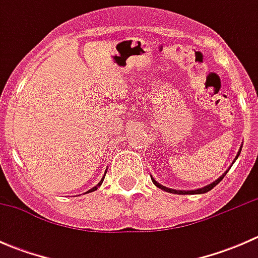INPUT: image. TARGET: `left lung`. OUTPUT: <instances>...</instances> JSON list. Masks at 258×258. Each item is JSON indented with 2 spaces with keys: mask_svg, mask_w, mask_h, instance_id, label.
Instances as JSON below:
<instances>
[{
  "mask_svg": "<svg viewBox=\"0 0 258 258\" xmlns=\"http://www.w3.org/2000/svg\"><path fill=\"white\" fill-rule=\"evenodd\" d=\"M240 152H241V148H240V151H238L237 156H236L235 161L237 160V157H238V156H240ZM235 161H233V162H235ZM230 168H231V167H230ZM230 168H228V170H230ZM228 170H227V171H228ZM227 171H226V172L223 173V175L221 176L220 178L216 179V181H215V182H212V183H210L209 186H205V187H202V188H200V189H195V191H177V189H171V188H167V187H165V186H161V184H160V183H157V182H156L155 179H152V182H153V183L156 184V186L158 187V188L163 189V191L171 192V194H179V195H199V194H206V192L211 191V189H212L213 187L216 186V184H218V183H220L221 181H222V178L225 177L226 173H227Z\"/></svg>",
  "mask_w": 258,
  "mask_h": 258,
  "instance_id": "8db88e82",
  "label": "left lung"
}]
</instances>
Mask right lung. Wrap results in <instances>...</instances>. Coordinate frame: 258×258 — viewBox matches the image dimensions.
<instances>
[{
  "instance_id": "1",
  "label": "right lung",
  "mask_w": 258,
  "mask_h": 258,
  "mask_svg": "<svg viewBox=\"0 0 258 258\" xmlns=\"http://www.w3.org/2000/svg\"><path fill=\"white\" fill-rule=\"evenodd\" d=\"M103 178H105V177H103ZM103 178H102V179H101V181H100V182H98V184H96V186H95V187H93V188H91V189H90V191H87V194H90V192H92V191H96V189H97V188H98V187H100V186H101V183H102V182H103Z\"/></svg>"
}]
</instances>
